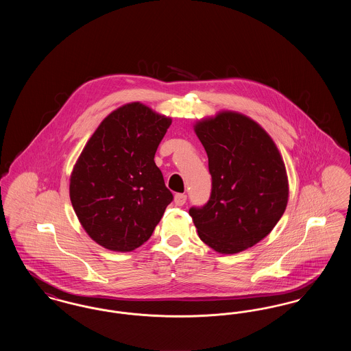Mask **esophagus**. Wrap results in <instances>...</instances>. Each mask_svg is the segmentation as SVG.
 <instances>
[{
    "mask_svg": "<svg viewBox=\"0 0 351 351\" xmlns=\"http://www.w3.org/2000/svg\"><path fill=\"white\" fill-rule=\"evenodd\" d=\"M185 202H186V195H184V193H176L175 195V204L178 206H183Z\"/></svg>",
    "mask_w": 351,
    "mask_h": 351,
    "instance_id": "esophagus-1",
    "label": "esophagus"
}]
</instances>
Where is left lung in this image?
<instances>
[{"label": "left lung", "mask_w": 351, "mask_h": 351, "mask_svg": "<svg viewBox=\"0 0 351 351\" xmlns=\"http://www.w3.org/2000/svg\"><path fill=\"white\" fill-rule=\"evenodd\" d=\"M195 132L208 154L210 197L189 216L204 243L222 254L246 250L283 216L288 180L274 141L256 122L225 112Z\"/></svg>", "instance_id": "left-lung-1"}]
</instances>
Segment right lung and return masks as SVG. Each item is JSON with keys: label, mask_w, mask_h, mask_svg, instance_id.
<instances>
[{"label": "right lung", "mask_w": 351, "mask_h": 351, "mask_svg": "<svg viewBox=\"0 0 351 351\" xmlns=\"http://www.w3.org/2000/svg\"><path fill=\"white\" fill-rule=\"evenodd\" d=\"M171 118L128 104L101 122L71 175L69 196L85 232L108 250L143 245L173 200L155 152Z\"/></svg>", "instance_id": "add662e5"}]
</instances>
